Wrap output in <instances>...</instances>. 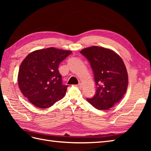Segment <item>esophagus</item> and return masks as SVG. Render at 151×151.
<instances>
[{
	"mask_svg": "<svg viewBox=\"0 0 151 151\" xmlns=\"http://www.w3.org/2000/svg\"><path fill=\"white\" fill-rule=\"evenodd\" d=\"M76 87H77L78 88H79V89H81L82 87V84H81V83H80V84H78V85H76Z\"/></svg>",
	"mask_w": 151,
	"mask_h": 151,
	"instance_id": "1",
	"label": "esophagus"
}]
</instances>
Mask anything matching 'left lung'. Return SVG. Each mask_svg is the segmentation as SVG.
Masks as SVG:
<instances>
[{
	"label": "left lung",
	"mask_w": 151,
	"mask_h": 151,
	"mask_svg": "<svg viewBox=\"0 0 151 151\" xmlns=\"http://www.w3.org/2000/svg\"><path fill=\"white\" fill-rule=\"evenodd\" d=\"M89 62L94 74L97 90L87 101L94 108L106 110L119 102L128 87L127 70L121 58L110 49L98 46L81 51Z\"/></svg>",
	"instance_id": "obj_1"
}]
</instances>
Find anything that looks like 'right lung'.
Returning a JSON list of instances; mask_svg holds the SVG:
<instances>
[{"mask_svg": "<svg viewBox=\"0 0 151 151\" xmlns=\"http://www.w3.org/2000/svg\"><path fill=\"white\" fill-rule=\"evenodd\" d=\"M72 52L54 47L35 50L22 61L18 73L22 93L38 108L52 106L65 95L59 64Z\"/></svg>", "mask_w": 151, "mask_h": 151, "instance_id": "obj_1", "label": "right lung"}]
</instances>
